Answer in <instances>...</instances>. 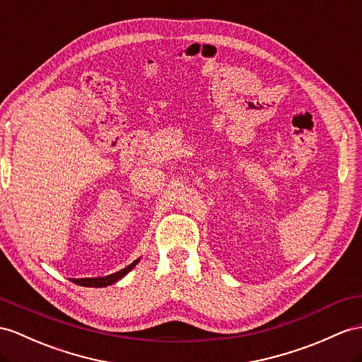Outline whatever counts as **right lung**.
<instances>
[{"instance_id":"obj_1","label":"right lung","mask_w":362,"mask_h":362,"mask_svg":"<svg viewBox=\"0 0 362 362\" xmlns=\"http://www.w3.org/2000/svg\"><path fill=\"white\" fill-rule=\"evenodd\" d=\"M141 258L135 259L132 264H129L127 267L121 269L119 272H115L112 273V275H107V276H100V278H78V279H72L75 284L78 286H84V287H107L110 284H115L117 281H119L121 278H124L127 273L134 269L136 264L139 262Z\"/></svg>"}]
</instances>
